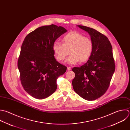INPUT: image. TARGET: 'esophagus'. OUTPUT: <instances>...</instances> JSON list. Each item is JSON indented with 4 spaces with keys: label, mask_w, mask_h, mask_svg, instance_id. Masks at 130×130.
<instances>
[{
    "label": "esophagus",
    "mask_w": 130,
    "mask_h": 130,
    "mask_svg": "<svg viewBox=\"0 0 130 130\" xmlns=\"http://www.w3.org/2000/svg\"><path fill=\"white\" fill-rule=\"evenodd\" d=\"M67 69L68 70H71V68L70 67H67Z\"/></svg>",
    "instance_id": "esophagus-1"
}]
</instances>
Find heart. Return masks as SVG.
Instances as JSON below:
<instances>
[{
  "label": "heart",
  "mask_w": 130,
  "mask_h": 130,
  "mask_svg": "<svg viewBox=\"0 0 130 130\" xmlns=\"http://www.w3.org/2000/svg\"><path fill=\"white\" fill-rule=\"evenodd\" d=\"M62 44L55 42L53 50L58 61H63L69 53L70 55L67 58L66 62L74 65L79 60L84 62L90 57L92 49V40L77 32H71L62 38Z\"/></svg>",
  "instance_id": "b5f03b06"
}]
</instances>
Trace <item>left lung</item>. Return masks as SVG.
<instances>
[{"label":"left lung","instance_id":"left-lung-1","mask_svg":"<svg viewBox=\"0 0 130 130\" xmlns=\"http://www.w3.org/2000/svg\"><path fill=\"white\" fill-rule=\"evenodd\" d=\"M77 27L89 34L93 49L87 63L72 68L75 74L72 86L82 98L93 101L104 94L115 72L112 47L108 38L96 30L82 25Z\"/></svg>","mask_w":130,"mask_h":130}]
</instances>
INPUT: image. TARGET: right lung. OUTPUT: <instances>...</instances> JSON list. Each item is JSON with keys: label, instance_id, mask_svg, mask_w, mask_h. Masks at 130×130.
<instances>
[{"label": "right lung", "instance_id": "1", "mask_svg": "<svg viewBox=\"0 0 130 130\" xmlns=\"http://www.w3.org/2000/svg\"><path fill=\"white\" fill-rule=\"evenodd\" d=\"M67 30L52 24L42 26L25 38L18 61L22 86L27 93L38 99L46 98L56 90L57 79L67 67L56 61L53 45Z\"/></svg>", "mask_w": 130, "mask_h": 130}]
</instances>
